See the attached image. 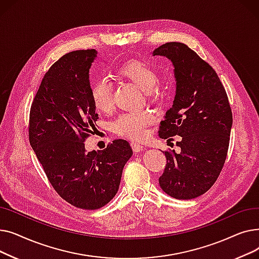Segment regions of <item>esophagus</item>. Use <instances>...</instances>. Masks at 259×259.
<instances>
[{
    "mask_svg": "<svg viewBox=\"0 0 259 259\" xmlns=\"http://www.w3.org/2000/svg\"><path fill=\"white\" fill-rule=\"evenodd\" d=\"M130 145H131V148H132V150L134 152H141V151H143L144 149H145L142 145H140L138 143H134V142H132Z\"/></svg>",
    "mask_w": 259,
    "mask_h": 259,
    "instance_id": "34e87169",
    "label": "esophagus"
}]
</instances>
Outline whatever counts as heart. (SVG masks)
<instances>
[{
	"label": "heart",
	"instance_id": "b5f03b06",
	"mask_svg": "<svg viewBox=\"0 0 259 259\" xmlns=\"http://www.w3.org/2000/svg\"><path fill=\"white\" fill-rule=\"evenodd\" d=\"M117 73L126 77L144 90L149 98L156 99L157 90L154 86L158 81V74L154 68L143 61H130L118 68ZM91 100L94 107L101 112H109L113 107V88L108 78L102 77L91 86ZM155 120L150 111L128 112L118 115L111 122V130L129 140H138L146 133V127Z\"/></svg>",
	"mask_w": 259,
	"mask_h": 259
}]
</instances>
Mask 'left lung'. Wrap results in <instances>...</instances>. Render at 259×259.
Instances as JSON below:
<instances>
[{"instance_id":"8db88e82","label":"left lung","mask_w":259,"mask_h":259,"mask_svg":"<svg viewBox=\"0 0 259 259\" xmlns=\"http://www.w3.org/2000/svg\"><path fill=\"white\" fill-rule=\"evenodd\" d=\"M153 56L167 57L174 66L176 94L160 121L158 135L176 143L181 152L164 151L167 164L158 179L160 188L178 199H192L214 185L227 158L232 110L215 70L184 43L159 46Z\"/></svg>"}]
</instances>
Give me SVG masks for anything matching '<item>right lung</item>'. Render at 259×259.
Segmentation results:
<instances>
[{"label": "right lung", "mask_w": 259, "mask_h": 259, "mask_svg": "<svg viewBox=\"0 0 259 259\" xmlns=\"http://www.w3.org/2000/svg\"><path fill=\"white\" fill-rule=\"evenodd\" d=\"M97 53L75 50L49 68L32 101L28 125L29 143L49 183L64 200L85 210L100 209L115 196L133 153L125 140H114L104 150H85L99 118L89 83Z\"/></svg>", "instance_id": "right-lung-1"}]
</instances>
